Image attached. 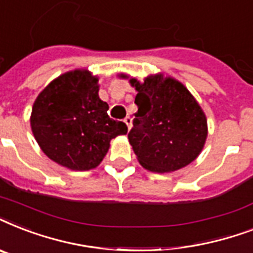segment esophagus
<instances>
[{
	"mask_svg": "<svg viewBox=\"0 0 253 253\" xmlns=\"http://www.w3.org/2000/svg\"><path fill=\"white\" fill-rule=\"evenodd\" d=\"M125 123L127 125V128L130 130L131 127H132V118H131L130 115H127L126 118H125Z\"/></svg>",
	"mask_w": 253,
	"mask_h": 253,
	"instance_id": "obj_1",
	"label": "esophagus"
}]
</instances>
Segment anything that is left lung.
Instances as JSON below:
<instances>
[{
	"label": "left lung",
	"mask_w": 253,
	"mask_h": 253,
	"mask_svg": "<svg viewBox=\"0 0 253 253\" xmlns=\"http://www.w3.org/2000/svg\"><path fill=\"white\" fill-rule=\"evenodd\" d=\"M121 77L138 91L128 142L139 164L168 173L194 162L208 139V118L188 87L164 73L150 75L143 83L123 73Z\"/></svg>",
	"instance_id": "8db88e82"
}]
</instances>
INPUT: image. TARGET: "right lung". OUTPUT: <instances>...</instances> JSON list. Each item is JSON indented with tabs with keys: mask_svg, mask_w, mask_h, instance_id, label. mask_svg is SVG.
<instances>
[{
	"mask_svg": "<svg viewBox=\"0 0 253 253\" xmlns=\"http://www.w3.org/2000/svg\"><path fill=\"white\" fill-rule=\"evenodd\" d=\"M98 76L73 69L52 80L38 94L30 125L41 150L71 170L98 167L110 140L127 134L126 123L107 115L109 105L98 95Z\"/></svg>",
	"mask_w": 253,
	"mask_h": 253,
	"instance_id": "add662e5",
	"label": "right lung"
}]
</instances>
